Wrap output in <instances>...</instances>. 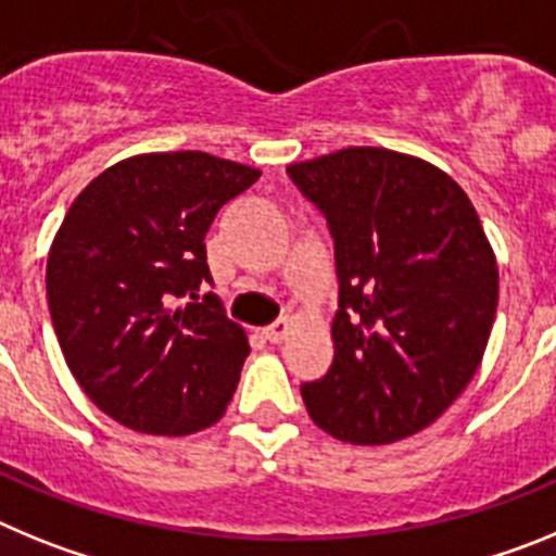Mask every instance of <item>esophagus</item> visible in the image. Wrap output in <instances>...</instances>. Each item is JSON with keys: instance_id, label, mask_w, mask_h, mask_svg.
<instances>
[{"instance_id": "1", "label": "esophagus", "mask_w": 556, "mask_h": 556, "mask_svg": "<svg viewBox=\"0 0 556 556\" xmlns=\"http://www.w3.org/2000/svg\"><path fill=\"white\" fill-rule=\"evenodd\" d=\"M289 333H292V320H289V317H281V320H275L273 326L264 328V337H267L269 342H273V345L283 342V339H287Z\"/></svg>"}]
</instances>
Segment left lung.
<instances>
[{
  "label": "left lung",
  "mask_w": 556,
  "mask_h": 556,
  "mask_svg": "<svg viewBox=\"0 0 556 556\" xmlns=\"http://www.w3.org/2000/svg\"><path fill=\"white\" fill-rule=\"evenodd\" d=\"M333 239V362L301 384L323 431L353 445L417 434L476 376L498 267L468 194L443 169L381 147L287 166Z\"/></svg>",
  "instance_id": "left-lung-1"
}]
</instances>
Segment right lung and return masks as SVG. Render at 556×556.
Wrapping results in <instances>:
<instances>
[{
	"label": "right lung",
	"mask_w": 556,
	"mask_h": 556,
	"mask_svg": "<svg viewBox=\"0 0 556 556\" xmlns=\"http://www.w3.org/2000/svg\"><path fill=\"white\" fill-rule=\"evenodd\" d=\"M262 172L208 152H150L77 194L47 262V301L68 370L132 431L217 424L250 345L214 283L205 233Z\"/></svg>",
	"instance_id": "right-lung-1"
}]
</instances>
